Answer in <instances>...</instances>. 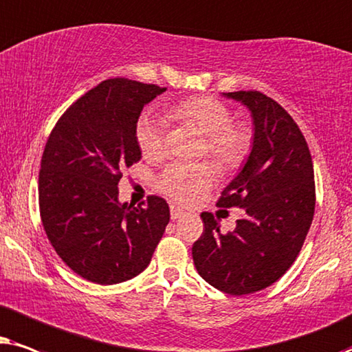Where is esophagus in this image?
<instances>
[{
  "instance_id": "esophagus-1",
  "label": "esophagus",
  "mask_w": 352,
  "mask_h": 352,
  "mask_svg": "<svg viewBox=\"0 0 352 352\" xmlns=\"http://www.w3.org/2000/svg\"><path fill=\"white\" fill-rule=\"evenodd\" d=\"M184 214H185V212H184V210H182L180 208H177V206H170V217H172V220L180 219Z\"/></svg>"
}]
</instances>
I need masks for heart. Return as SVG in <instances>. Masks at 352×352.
I'll use <instances>...</instances> for the list:
<instances>
[{
	"label": "heart",
	"mask_w": 352,
	"mask_h": 352,
	"mask_svg": "<svg viewBox=\"0 0 352 352\" xmlns=\"http://www.w3.org/2000/svg\"><path fill=\"white\" fill-rule=\"evenodd\" d=\"M168 119L185 125L206 138L204 153L223 170H235L246 162L252 149V132L248 125L233 124L225 102L210 96H193L177 102ZM137 143L144 159H159L166 148V122L154 116L138 120ZM214 168L208 164L188 166L173 162L159 177V188L179 203H193L214 184Z\"/></svg>",
	"instance_id": "heart-1"
}]
</instances>
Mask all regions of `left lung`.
<instances>
[{
	"label": "left lung",
	"mask_w": 352,
	"mask_h": 352,
	"mask_svg": "<svg viewBox=\"0 0 352 352\" xmlns=\"http://www.w3.org/2000/svg\"><path fill=\"white\" fill-rule=\"evenodd\" d=\"M223 96L251 111L252 149L241 172L222 191L220 208L245 209L233 232L203 212L204 232L191 248L195 267L220 292L250 294L275 283L301 251L316 209L314 166L293 117L261 91Z\"/></svg>",
	"instance_id": "8db88e82"
}]
</instances>
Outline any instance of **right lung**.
<instances>
[{
  "label": "right lung",
  "instance_id": "add662e5",
  "mask_svg": "<svg viewBox=\"0 0 352 352\" xmlns=\"http://www.w3.org/2000/svg\"><path fill=\"white\" fill-rule=\"evenodd\" d=\"M166 91L109 78L60 116L46 142L38 177L40 215L58 256L88 282L116 285L151 261L170 210L166 199L119 203L122 168L142 159L137 122L144 104Z\"/></svg>",
  "mask_w": 352,
  "mask_h": 352
}]
</instances>
